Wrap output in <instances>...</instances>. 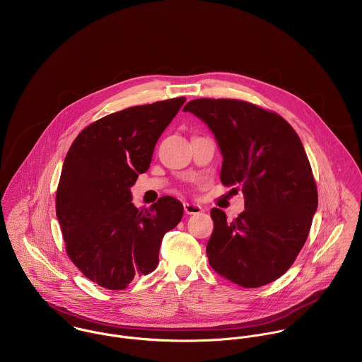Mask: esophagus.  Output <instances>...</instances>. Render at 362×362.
Masks as SVG:
<instances>
[{"mask_svg":"<svg viewBox=\"0 0 362 362\" xmlns=\"http://www.w3.org/2000/svg\"><path fill=\"white\" fill-rule=\"evenodd\" d=\"M184 210L187 214H199L202 211V207L195 204H184Z\"/></svg>","mask_w":362,"mask_h":362,"instance_id":"esophagus-1","label":"esophagus"}]
</instances>
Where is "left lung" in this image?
I'll use <instances>...</instances> for the list:
<instances>
[{"label":"left lung","instance_id":"obj_1","mask_svg":"<svg viewBox=\"0 0 362 362\" xmlns=\"http://www.w3.org/2000/svg\"><path fill=\"white\" fill-rule=\"evenodd\" d=\"M184 111L214 134L223 155L220 180L245 198V210L231 223L221 209H211L210 266L245 288L274 281L303 250L317 209L300 136L281 115L243 100L197 99Z\"/></svg>","mask_w":362,"mask_h":362}]
</instances>
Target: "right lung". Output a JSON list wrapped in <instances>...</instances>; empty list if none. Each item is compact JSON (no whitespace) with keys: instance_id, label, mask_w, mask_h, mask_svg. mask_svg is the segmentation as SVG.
<instances>
[{"instance_id":"obj_1","label":"right lung","mask_w":362,"mask_h":362,"mask_svg":"<svg viewBox=\"0 0 362 362\" xmlns=\"http://www.w3.org/2000/svg\"><path fill=\"white\" fill-rule=\"evenodd\" d=\"M185 98L129 107L92 122L64 160L55 211L65 250L93 283L124 290L158 263L164 234L182 218L173 197L138 209L129 188L148 171L156 144Z\"/></svg>"}]
</instances>
